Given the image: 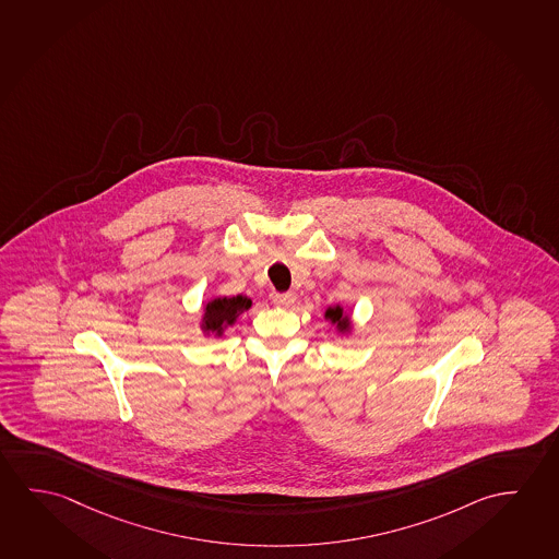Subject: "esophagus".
<instances>
[{"label": "esophagus", "instance_id": "34e87169", "mask_svg": "<svg viewBox=\"0 0 559 559\" xmlns=\"http://www.w3.org/2000/svg\"><path fill=\"white\" fill-rule=\"evenodd\" d=\"M274 302L277 307L287 309V307H292L293 302H295V293H275Z\"/></svg>", "mask_w": 559, "mask_h": 559}]
</instances>
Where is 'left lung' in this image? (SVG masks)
I'll return each mask as SVG.
<instances>
[{
    "label": "left lung",
    "mask_w": 559,
    "mask_h": 559,
    "mask_svg": "<svg viewBox=\"0 0 559 559\" xmlns=\"http://www.w3.org/2000/svg\"><path fill=\"white\" fill-rule=\"evenodd\" d=\"M324 319L330 320L334 326H336L337 332H342V334H347L349 330H352V322H349V317H347L344 309L336 305V307H329L326 312H324Z\"/></svg>",
    "instance_id": "1"
}]
</instances>
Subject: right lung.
Listing matches in <instances>:
<instances>
[{"label": "right lung", "instance_id": "obj_1", "mask_svg": "<svg viewBox=\"0 0 559 559\" xmlns=\"http://www.w3.org/2000/svg\"><path fill=\"white\" fill-rule=\"evenodd\" d=\"M249 297L237 295V297H215L212 301L205 302L204 317H202V330L205 334L223 336V330L233 326L240 312L250 309Z\"/></svg>", "mask_w": 559, "mask_h": 559}]
</instances>
